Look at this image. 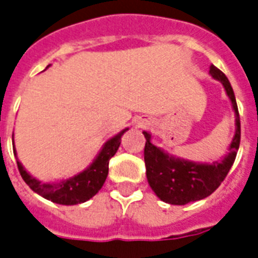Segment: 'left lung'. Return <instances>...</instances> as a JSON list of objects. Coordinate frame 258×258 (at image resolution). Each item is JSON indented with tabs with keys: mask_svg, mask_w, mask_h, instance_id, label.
Segmentation results:
<instances>
[{
	"mask_svg": "<svg viewBox=\"0 0 258 258\" xmlns=\"http://www.w3.org/2000/svg\"><path fill=\"white\" fill-rule=\"evenodd\" d=\"M209 73L213 78L223 83L236 112V134L229 147V154L221 162H215L213 164H196L169 158L168 155L151 143L150 134L146 131L143 133L146 138L144 163L148 183L156 196L168 204L184 205L212 195L227 177L240 147L241 125L233 89L225 74L213 64Z\"/></svg>",
	"mask_w": 258,
	"mask_h": 258,
	"instance_id": "1",
	"label": "left lung"
}]
</instances>
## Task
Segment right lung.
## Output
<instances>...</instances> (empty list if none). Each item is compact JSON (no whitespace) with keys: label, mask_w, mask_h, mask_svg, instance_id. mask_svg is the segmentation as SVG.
I'll return each mask as SVG.
<instances>
[{"label":"right lung","mask_w":258,"mask_h":258,"mask_svg":"<svg viewBox=\"0 0 258 258\" xmlns=\"http://www.w3.org/2000/svg\"><path fill=\"white\" fill-rule=\"evenodd\" d=\"M124 133L125 130H123L119 135L108 140L100 151V154L98 155V158L95 159V162L86 171L81 172L77 176L71 177V179L60 181V183H41L34 177H31L18 160H17V167H18V171H20L25 183L34 192L41 195L42 198L62 205L81 204V203L90 200L94 195L98 194V190L104 184L108 175V162L116 154L120 142H122V135Z\"/></svg>","instance_id":"add662e5"}]
</instances>
